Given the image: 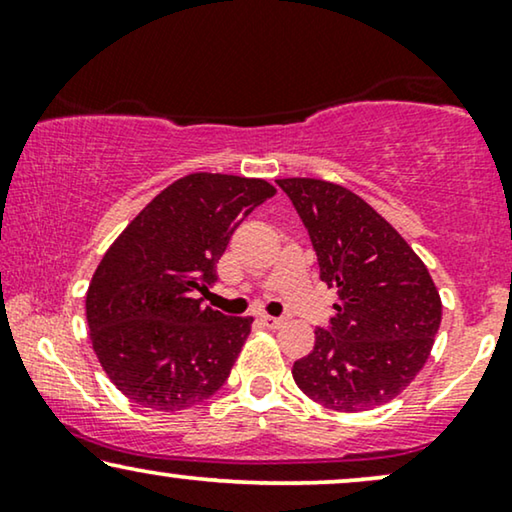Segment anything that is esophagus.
Masks as SVG:
<instances>
[{"label": "esophagus", "instance_id": "34e87169", "mask_svg": "<svg viewBox=\"0 0 512 512\" xmlns=\"http://www.w3.org/2000/svg\"><path fill=\"white\" fill-rule=\"evenodd\" d=\"M284 321L286 319H282V317H263V324L268 328H282Z\"/></svg>", "mask_w": 512, "mask_h": 512}]
</instances>
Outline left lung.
I'll list each match as a JSON object with an SVG mask.
<instances>
[{"label":"left lung","instance_id":"1","mask_svg":"<svg viewBox=\"0 0 512 512\" xmlns=\"http://www.w3.org/2000/svg\"><path fill=\"white\" fill-rule=\"evenodd\" d=\"M338 289L328 328L293 363V380L324 408L361 412L396 398L429 359L440 326L436 284L410 244L366 200L321 179H277Z\"/></svg>","mask_w":512,"mask_h":512}]
</instances>
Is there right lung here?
Segmentation results:
<instances>
[{
	"label": "right lung",
	"instance_id": "add662e5",
	"mask_svg": "<svg viewBox=\"0 0 512 512\" xmlns=\"http://www.w3.org/2000/svg\"><path fill=\"white\" fill-rule=\"evenodd\" d=\"M265 179L195 172L160 191L118 235L86 293L90 342L104 373L144 408L186 410L214 396L251 317L202 305L230 235L275 195Z\"/></svg>",
	"mask_w": 512,
	"mask_h": 512
}]
</instances>
